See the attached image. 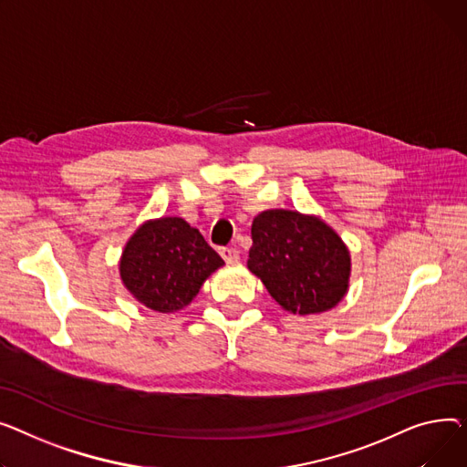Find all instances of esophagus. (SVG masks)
I'll list each match as a JSON object with an SVG mask.
<instances>
[{
	"label": "esophagus",
	"instance_id": "esophagus-1",
	"mask_svg": "<svg viewBox=\"0 0 467 467\" xmlns=\"http://www.w3.org/2000/svg\"><path fill=\"white\" fill-rule=\"evenodd\" d=\"M221 256H223L224 262H228V264L239 262V251H237V249H230V246H224V249H221Z\"/></svg>",
	"mask_w": 467,
	"mask_h": 467
}]
</instances>
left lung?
<instances>
[{
    "instance_id": "obj_1",
    "label": "left lung",
    "mask_w": 467,
    "mask_h": 467,
    "mask_svg": "<svg viewBox=\"0 0 467 467\" xmlns=\"http://www.w3.org/2000/svg\"><path fill=\"white\" fill-rule=\"evenodd\" d=\"M246 267L292 315L334 309L348 292L350 253L317 214L267 209L253 221Z\"/></svg>"
}]
</instances>
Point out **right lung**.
<instances>
[{
  "label": "right lung",
  "mask_w": 467,
  "mask_h": 467,
  "mask_svg": "<svg viewBox=\"0 0 467 467\" xmlns=\"http://www.w3.org/2000/svg\"><path fill=\"white\" fill-rule=\"evenodd\" d=\"M224 265L200 230L181 216L145 221L126 241L120 281L135 301L156 313L190 306L213 273Z\"/></svg>",
  "instance_id": "right-lung-1"
}]
</instances>
